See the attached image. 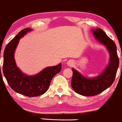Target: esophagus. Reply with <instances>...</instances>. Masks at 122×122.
I'll use <instances>...</instances> for the list:
<instances>
[{
  "label": "esophagus",
  "mask_w": 122,
  "mask_h": 122,
  "mask_svg": "<svg viewBox=\"0 0 122 122\" xmlns=\"http://www.w3.org/2000/svg\"><path fill=\"white\" fill-rule=\"evenodd\" d=\"M67 64L68 65V66H71V65L73 64V62H72V61H68L67 62Z\"/></svg>",
  "instance_id": "esophagus-1"
}]
</instances>
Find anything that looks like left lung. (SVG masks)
Wrapping results in <instances>:
<instances>
[{
	"label": "left lung",
	"mask_w": 122,
	"mask_h": 122,
	"mask_svg": "<svg viewBox=\"0 0 122 122\" xmlns=\"http://www.w3.org/2000/svg\"><path fill=\"white\" fill-rule=\"evenodd\" d=\"M96 40L103 44L110 53V61L104 71L97 76L88 78L72 68L71 86L76 93L84 96L98 95L112 85L115 79L119 66V59L117 53V47L114 42L100 28L92 30Z\"/></svg>",
	"instance_id": "1"
}]
</instances>
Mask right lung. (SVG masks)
Here are the masks:
<instances>
[{
    "instance_id": "right-lung-1",
    "label": "right lung",
    "mask_w": 122,
    "mask_h": 122,
    "mask_svg": "<svg viewBox=\"0 0 122 122\" xmlns=\"http://www.w3.org/2000/svg\"><path fill=\"white\" fill-rule=\"evenodd\" d=\"M32 30L26 28L20 31L7 44L3 53V72L8 84L15 92L29 97H37L45 93L50 86L52 78L61 69V65L59 63L46 67L35 75L28 76L16 66L14 58L15 49L20 38Z\"/></svg>"
}]
</instances>
